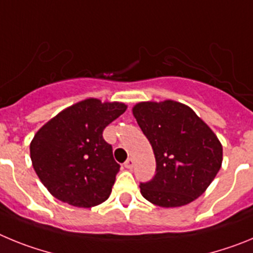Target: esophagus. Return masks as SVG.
<instances>
[{
    "label": "esophagus",
    "instance_id": "1",
    "mask_svg": "<svg viewBox=\"0 0 253 253\" xmlns=\"http://www.w3.org/2000/svg\"><path fill=\"white\" fill-rule=\"evenodd\" d=\"M124 166H125V169H133V167H134V160H131V158H129V160L124 163Z\"/></svg>",
    "mask_w": 253,
    "mask_h": 253
}]
</instances>
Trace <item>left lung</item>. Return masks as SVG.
<instances>
[{
    "label": "left lung",
    "mask_w": 253,
    "mask_h": 253,
    "mask_svg": "<svg viewBox=\"0 0 253 253\" xmlns=\"http://www.w3.org/2000/svg\"><path fill=\"white\" fill-rule=\"evenodd\" d=\"M156 158V175L140 194L162 208L184 207L215 178L223 147L209 125L190 106L175 100L140 101L131 109Z\"/></svg>",
    "instance_id": "obj_1"
}]
</instances>
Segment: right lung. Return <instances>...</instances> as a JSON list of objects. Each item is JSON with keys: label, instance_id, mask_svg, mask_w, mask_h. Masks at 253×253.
Returning <instances> with one entry per match:
<instances>
[{"label": "right lung", "instance_id": "obj_1", "mask_svg": "<svg viewBox=\"0 0 253 253\" xmlns=\"http://www.w3.org/2000/svg\"><path fill=\"white\" fill-rule=\"evenodd\" d=\"M126 107L88 97L66 107L35 133L30 143L33 167L55 199L77 208L107 200L120 166L102 131Z\"/></svg>", "mask_w": 253, "mask_h": 253}]
</instances>
